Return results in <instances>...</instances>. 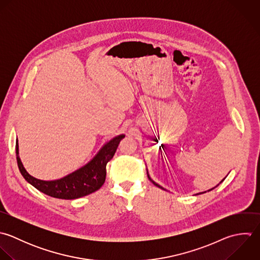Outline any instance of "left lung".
<instances>
[{
  "label": "left lung",
  "mask_w": 260,
  "mask_h": 260,
  "mask_svg": "<svg viewBox=\"0 0 260 260\" xmlns=\"http://www.w3.org/2000/svg\"><path fill=\"white\" fill-rule=\"evenodd\" d=\"M147 174H148V178H149V179H150V181H151V182H152V183H153V184H154V185H156V186H157V187H159V188H161V189H163V190H166V189H165V188H164V187H162V186H161V185H159V184H158V183H156V182H155V181H154V180H153V179H152V178H151V177H150V175H149V172H148V170H147ZM224 180H225V178H224V179H223V180H222V181H221V182H220V183H222V182H223V181H224ZM220 183H219V184H220ZM219 184H218V185H216V186H215V187H213V188H211V189H209V190H208V191H211V190H213V189H214V188H216V187H217V186H219ZM205 192H207V191H204V192H200V193H197V194H196V196H198V194H202V193H205Z\"/></svg>",
  "instance_id": "left-lung-1"
}]
</instances>
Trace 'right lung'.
<instances>
[{
	"mask_svg": "<svg viewBox=\"0 0 260 260\" xmlns=\"http://www.w3.org/2000/svg\"><path fill=\"white\" fill-rule=\"evenodd\" d=\"M125 137L121 134L106 142L97 154L84 166L56 180H40L31 176L24 168L19 157L16 142V156L19 170L25 180L42 193L60 200H76L98 190L105 182L106 164L113 158L119 142Z\"/></svg>",
	"mask_w": 260,
	"mask_h": 260,
	"instance_id": "right-lung-1",
	"label": "right lung"
}]
</instances>
